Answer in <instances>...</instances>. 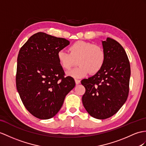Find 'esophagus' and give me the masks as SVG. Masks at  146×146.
<instances>
[{
	"label": "esophagus",
	"mask_w": 146,
	"mask_h": 146,
	"mask_svg": "<svg viewBox=\"0 0 146 146\" xmlns=\"http://www.w3.org/2000/svg\"><path fill=\"white\" fill-rule=\"evenodd\" d=\"M75 81H76V84L77 85H78V84H79L80 83V80H78V79H76V80H75Z\"/></svg>",
	"instance_id": "esophagus-1"
}]
</instances>
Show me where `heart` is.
Returning a JSON list of instances; mask_svg holds the SVG:
<instances>
[{
  "label": "heart",
  "instance_id": "1",
  "mask_svg": "<svg viewBox=\"0 0 146 146\" xmlns=\"http://www.w3.org/2000/svg\"><path fill=\"white\" fill-rule=\"evenodd\" d=\"M69 52L60 50L57 57L63 69H69L78 60L79 66L67 72V75L76 79L86 76L88 72L96 74L104 64L105 54L101 46L85 41L74 42L69 48Z\"/></svg>",
  "mask_w": 146,
  "mask_h": 146
}]
</instances>
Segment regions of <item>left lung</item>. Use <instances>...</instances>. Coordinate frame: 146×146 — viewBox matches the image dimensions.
<instances>
[{"mask_svg": "<svg viewBox=\"0 0 146 146\" xmlns=\"http://www.w3.org/2000/svg\"><path fill=\"white\" fill-rule=\"evenodd\" d=\"M104 64L94 76L81 81L85 88L82 103L91 116L104 119L118 111L129 93L131 69L126 53L118 42L107 38L102 41Z\"/></svg>", "mask_w": 146, "mask_h": 146, "instance_id": "1", "label": "left lung"}]
</instances>
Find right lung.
<instances>
[{"mask_svg": "<svg viewBox=\"0 0 146 146\" xmlns=\"http://www.w3.org/2000/svg\"><path fill=\"white\" fill-rule=\"evenodd\" d=\"M70 42L42 32L31 36L21 48L17 58L16 86L24 106L41 119L54 117L66 96L76 85L57 57Z\"/></svg>", "mask_w": 146, "mask_h": 146, "instance_id": "1", "label": "right lung"}]
</instances>
